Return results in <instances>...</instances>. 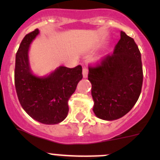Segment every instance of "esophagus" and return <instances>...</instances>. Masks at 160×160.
Here are the masks:
<instances>
[{"mask_svg":"<svg viewBox=\"0 0 160 160\" xmlns=\"http://www.w3.org/2000/svg\"><path fill=\"white\" fill-rule=\"evenodd\" d=\"M82 75L84 78H87L88 77V69L87 67H84L82 70Z\"/></svg>","mask_w":160,"mask_h":160,"instance_id":"34e87169","label":"esophagus"}]
</instances>
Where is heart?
I'll return each instance as SVG.
<instances>
[{"instance_id":"b5f03b06","label":"heart","mask_w":160,"mask_h":160,"mask_svg":"<svg viewBox=\"0 0 160 160\" xmlns=\"http://www.w3.org/2000/svg\"><path fill=\"white\" fill-rule=\"evenodd\" d=\"M95 60H96V61H97V60H98V58H96V59H95Z\"/></svg>"}]
</instances>
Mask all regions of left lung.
<instances>
[{"mask_svg":"<svg viewBox=\"0 0 160 160\" xmlns=\"http://www.w3.org/2000/svg\"><path fill=\"white\" fill-rule=\"evenodd\" d=\"M142 78L138 46L133 38L121 31L113 54L107 56L100 66L89 68L94 114L112 121L128 114L140 95Z\"/></svg>","mask_w":160,"mask_h":160,"instance_id":"1","label":"left lung"}]
</instances>
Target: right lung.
I'll use <instances>...</instances> for the list:
<instances>
[{
	"label": "right lung",
	"instance_id": "add662e5",
	"mask_svg": "<svg viewBox=\"0 0 160 160\" xmlns=\"http://www.w3.org/2000/svg\"><path fill=\"white\" fill-rule=\"evenodd\" d=\"M39 29L25 35L16 54L14 80L18 99L24 111L38 122L53 125L62 122L69 111L68 101L82 78L81 66H59L45 76L32 71L29 59L30 44Z\"/></svg>",
	"mask_w": 160,
	"mask_h": 160
}]
</instances>
